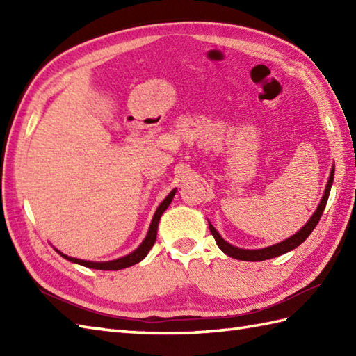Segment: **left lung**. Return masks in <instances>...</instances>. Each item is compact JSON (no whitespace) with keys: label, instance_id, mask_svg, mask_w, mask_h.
<instances>
[{"label":"left lung","instance_id":"1","mask_svg":"<svg viewBox=\"0 0 356 356\" xmlns=\"http://www.w3.org/2000/svg\"><path fill=\"white\" fill-rule=\"evenodd\" d=\"M334 174H335V168H332L330 176H329V182H327V186H326V191H324V195H323V199L320 202V205H318V208H316L314 216L311 217V220H309L297 234H293L292 237L282 241V243H277L274 246L263 248V249H240V248L229 245L228 241H225L220 236H218V232L214 229V226L209 225V231H211V234H213V237L216 238V243L218 245V248H220L226 255L232 257V259L245 260V261L269 260V259H274V257H278V255L292 251V249H295V248L303 243V241L309 236H311V232L315 229V226L318 225L320 218L323 216V211H324V208H326L332 184H334Z\"/></svg>","mask_w":356,"mask_h":356}]
</instances>
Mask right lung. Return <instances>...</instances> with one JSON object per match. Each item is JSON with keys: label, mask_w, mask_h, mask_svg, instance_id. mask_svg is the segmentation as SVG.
<instances>
[{"label": "right lung", "mask_w": 356, "mask_h": 356, "mask_svg": "<svg viewBox=\"0 0 356 356\" xmlns=\"http://www.w3.org/2000/svg\"><path fill=\"white\" fill-rule=\"evenodd\" d=\"M174 194H176V190H172L168 195H166V199L159 205L156 214L153 217V222H151L149 225V229H148V234L145 240L142 241L140 246L136 249L134 252H131L130 255L127 257H122V259H118V260H113V261H102V263H96V261H86V260H79V259H72V257H67L64 254H61L64 259L70 260L73 263H78V264H82V266L86 268H92V269H102V270H119V269H124V268H128V266H133V264L139 263L140 260H143L147 257V254L149 252V249L153 248L154 241H156V236H157V225H159V220H161V216L163 214V211L170 207V203L174 197Z\"/></svg>", "instance_id": "1"}]
</instances>
